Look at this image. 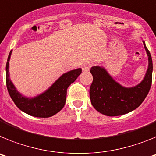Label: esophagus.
Returning <instances> with one entry per match:
<instances>
[{
  "instance_id": "1",
  "label": "esophagus",
  "mask_w": 156,
  "mask_h": 156,
  "mask_svg": "<svg viewBox=\"0 0 156 156\" xmlns=\"http://www.w3.org/2000/svg\"><path fill=\"white\" fill-rule=\"evenodd\" d=\"M91 63L90 62H86L85 64H83V66L82 69L83 71H88V70L90 69V68L91 67Z\"/></svg>"
}]
</instances>
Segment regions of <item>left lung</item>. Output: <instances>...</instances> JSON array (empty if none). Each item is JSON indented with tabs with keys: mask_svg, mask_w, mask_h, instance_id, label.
I'll list each match as a JSON object with an SVG mask.
<instances>
[{
	"mask_svg": "<svg viewBox=\"0 0 156 156\" xmlns=\"http://www.w3.org/2000/svg\"><path fill=\"white\" fill-rule=\"evenodd\" d=\"M144 46L148 56V68L144 80L137 86L126 88L115 82L105 69L100 66L90 69L93 82L90 98L95 109L108 116L124 115L140 106L148 95L152 80V59L149 51Z\"/></svg>",
	"mask_w": 156,
	"mask_h": 156,
	"instance_id": "1",
	"label": "left lung"
}]
</instances>
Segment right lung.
Listing matches in <instances>:
<instances>
[{"instance_id": "1", "label": "right lung", "mask_w": 156, "mask_h": 156, "mask_svg": "<svg viewBox=\"0 0 156 156\" xmlns=\"http://www.w3.org/2000/svg\"><path fill=\"white\" fill-rule=\"evenodd\" d=\"M12 51L7 60L6 85L8 93L18 108L27 114L41 118L51 117L62 109L66 104L67 88L77 79V77L82 73V69H76L63 74L44 93L33 98H28L23 97L16 90L9 79L8 67Z\"/></svg>"}]
</instances>
